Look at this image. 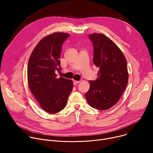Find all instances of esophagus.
Returning <instances> with one entry per match:
<instances>
[{
    "label": "esophagus",
    "mask_w": 153,
    "mask_h": 153,
    "mask_svg": "<svg viewBox=\"0 0 153 153\" xmlns=\"http://www.w3.org/2000/svg\"><path fill=\"white\" fill-rule=\"evenodd\" d=\"M79 82H80V81H78V80H73V83H74V85H76Z\"/></svg>",
    "instance_id": "esophagus-1"
}]
</instances>
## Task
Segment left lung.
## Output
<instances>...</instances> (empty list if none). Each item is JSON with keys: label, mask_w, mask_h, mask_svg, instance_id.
<instances>
[{"label": "left lung", "mask_w": 153, "mask_h": 153, "mask_svg": "<svg viewBox=\"0 0 153 153\" xmlns=\"http://www.w3.org/2000/svg\"><path fill=\"white\" fill-rule=\"evenodd\" d=\"M88 37L94 48L93 63L99 70L98 78L89 81L90 88L85 97L91 107L106 110L125 91L128 81L127 62L120 48L106 36L94 33Z\"/></svg>", "instance_id": "left-lung-1"}]
</instances>
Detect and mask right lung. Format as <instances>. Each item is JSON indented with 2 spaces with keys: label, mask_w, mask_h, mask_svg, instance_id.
<instances>
[{
  "label": "right lung",
  "mask_w": 153,
  "mask_h": 153,
  "mask_svg": "<svg viewBox=\"0 0 153 153\" xmlns=\"http://www.w3.org/2000/svg\"><path fill=\"white\" fill-rule=\"evenodd\" d=\"M68 33H54L43 37L33 50L28 63V83L43 110L55 114L65 107L73 88L71 80L57 77L61 70L60 57Z\"/></svg>",
  "instance_id": "1"
}]
</instances>
